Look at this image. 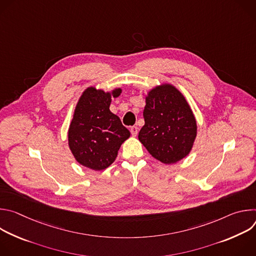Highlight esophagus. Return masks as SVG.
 <instances>
[{
	"label": "esophagus",
	"mask_w": 256,
	"mask_h": 256,
	"mask_svg": "<svg viewBox=\"0 0 256 256\" xmlns=\"http://www.w3.org/2000/svg\"><path fill=\"white\" fill-rule=\"evenodd\" d=\"M130 132H132V134L134 136H136L138 134V128L136 126H132V128H130Z\"/></svg>",
	"instance_id": "1"
}]
</instances>
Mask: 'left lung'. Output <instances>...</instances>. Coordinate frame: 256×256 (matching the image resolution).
Returning <instances> with one entry per match:
<instances>
[{
	"mask_svg": "<svg viewBox=\"0 0 256 256\" xmlns=\"http://www.w3.org/2000/svg\"><path fill=\"white\" fill-rule=\"evenodd\" d=\"M144 126L138 140L149 153L165 164L186 157L196 136V122L192 109L175 87L161 85L146 97Z\"/></svg>",
	"mask_w": 256,
	"mask_h": 256,
	"instance_id": "left-lung-1",
	"label": "left lung"
}]
</instances>
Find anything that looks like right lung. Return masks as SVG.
Returning <instances> with one entry per match:
<instances>
[{
  "mask_svg": "<svg viewBox=\"0 0 256 256\" xmlns=\"http://www.w3.org/2000/svg\"><path fill=\"white\" fill-rule=\"evenodd\" d=\"M120 93V88L110 94L90 87L79 99L68 136V147L81 165L93 170L107 168L114 162L122 144L130 138V130L109 110L112 96Z\"/></svg>",
  "mask_w": 256,
  "mask_h": 256,
  "instance_id": "obj_1",
  "label": "right lung"
}]
</instances>
